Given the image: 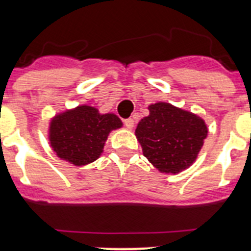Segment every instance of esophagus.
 <instances>
[{
  "label": "esophagus",
  "instance_id": "esophagus-1",
  "mask_svg": "<svg viewBox=\"0 0 251 251\" xmlns=\"http://www.w3.org/2000/svg\"><path fill=\"white\" fill-rule=\"evenodd\" d=\"M124 126L128 128V129H132L134 127V121L132 118H128V119H124Z\"/></svg>",
  "mask_w": 251,
  "mask_h": 251
}]
</instances>
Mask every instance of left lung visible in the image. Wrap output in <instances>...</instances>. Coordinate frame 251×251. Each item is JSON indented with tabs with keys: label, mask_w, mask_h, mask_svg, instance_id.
Listing matches in <instances>:
<instances>
[{
	"label": "left lung",
	"mask_w": 251,
	"mask_h": 251,
	"mask_svg": "<svg viewBox=\"0 0 251 251\" xmlns=\"http://www.w3.org/2000/svg\"><path fill=\"white\" fill-rule=\"evenodd\" d=\"M148 109L150 115L136 129L146 158L163 174L176 175L190 167L207 136L203 119L165 101L151 104Z\"/></svg>",
	"instance_id": "left-lung-1"
}]
</instances>
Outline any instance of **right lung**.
I'll return each mask as SVG.
<instances>
[{"label": "right lung", "instance_id": "1", "mask_svg": "<svg viewBox=\"0 0 251 251\" xmlns=\"http://www.w3.org/2000/svg\"><path fill=\"white\" fill-rule=\"evenodd\" d=\"M122 126L113 113L100 114L94 106L79 105L55 115L50 122L49 141L57 157L84 166L100 157L109 133Z\"/></svg>", "mask_w": 251, "mask_h": 251}]
</instances>
